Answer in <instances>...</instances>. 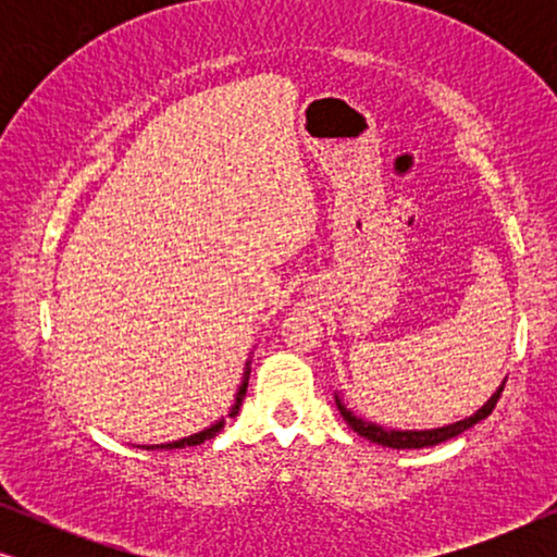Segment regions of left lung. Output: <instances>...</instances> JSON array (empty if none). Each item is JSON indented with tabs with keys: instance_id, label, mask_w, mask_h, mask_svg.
<instances>
[{
	"instance_id": "left-lung-1",
	"label": "left lung",
	"mask_w": 557,
	"mask_h": 557,
	"mask_svg": "<svg viewBox=\"0 0 557 557\" xmlns=\"http://www.w3.org/2000/svg\"><path fill=\"white\" fill-rule=\"evenodd\" d=\"M502 391H505V383L499 385V391L494 393L492 398L486 400L484 406L479 408L474 416L463 418V421H456V423H451V425H444V429H431V431H395V429H383V425L368 423V421H362V418L352 416V410H347L345 406H342V400L337 398V395H334V400H337L339 416L345 418L349 429H352L355 433H360L362 438L372 441V444L387 446V448H423V446H436V444H441V441H448V438L459 436V433L471 429V425H474V423L484 421V418L490 416L492 410H494V406H497Z\"/></svg>"
}]
</instances>
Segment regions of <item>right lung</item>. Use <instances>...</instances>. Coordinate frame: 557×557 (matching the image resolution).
<instances>
[{"mask_svg":"<svg viewBox=\"0 0 557 557\" xmlns=\"http://www.w3.org/2000/svg\"><path fill=\"white\" fill-rule=\"evenodd\" d=\"M248 377H250V368H246V372H243V383H240V387H238V395H235V406L231 408V413H227L231 418L238 416L240 403H243V398H246V391H248ZM223 425H225V421H218V423H212L210 429H205V431H200V433H195V436H187V438L172 441V444L141 446V448H147V451H154V448H185V446H197V444H205V441L215 436V433H220V429H223Z\"/></svg>","mask_w":557,"mask_h":557,"instance_id":"right-lung-1","label":"right lung"}]
</instances>
